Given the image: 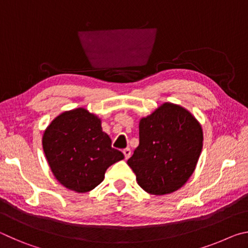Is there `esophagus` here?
I'll use <instances>...</instances> for the list:
<instances>
[{
    "mask_svg": "<svg viewBox=\"0 0 248 248\" xmlns=\"http://www.w3.org/2000/svg\"><path fill=\"white\" fill-rule=\"evenodd\" d=\"M124 157H125V159L127 158H129L130 157V155H131V150H130L129 148H127V149H124Z\"/></svg>",
    "mask_w": 248,
    "mask_h": 248,
    "instance_id": "obj_1",
    "label": "esophagus"
}]
</instances>
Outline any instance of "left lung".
<instances>
[{"instance_id": "1", "label": "left lung", "mask_w": 248, "mask_h": 248, "mask_svg": "<svg viewBox=\"0 0 248 248\" xmlns=\"http://www.w3.org/2000/svg\"><path fill=\"white\" fill-rule=\"evenodd\" d=\"M203 134L187 109L165 103L139 124V145L128 159L142 189L166 195L185 185L196 169Z\"/></svg>"}]
</instances>
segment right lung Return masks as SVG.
<instances>
[{"instance_id":"1","label":"right lung","mask_w":248,"mask_h":248,"mask_svg":"<svg viewBox=\"0 0 248 248\" xmlns=\"http://www.w3.org/2000/svg\"><path fill=\"white\" fill-rule=\"evenodd\" d=\"M43 148L54 177L77 192L94 189L108 167L124 157L111 148L98 117L84 108L54 118L44 133Z\"/></svg>"}]
</instances>
